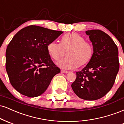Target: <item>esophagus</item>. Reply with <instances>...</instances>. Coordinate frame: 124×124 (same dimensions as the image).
<instances>
[{
  "label": "esophagus",
  "instance_id": "esophagus-1",
  "mask_svg": "<svg viewBox=\"0 0 124 124\" xmlns=\"http://www.w3.org/2000/svg\"><path fill=\"white\" fill-rule=\"evenodd\" d=\"M62 73H64V74H67L69 72V71H66V70H62Z\"/></svg>",
  "mask_w": 124,
  "mask_h": 124
}]
</instances>
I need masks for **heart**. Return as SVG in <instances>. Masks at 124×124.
Segmentation results:
<instances>
[{"instance_id":"obj_1","label":"heart","mask_w":124,"mask_h":124,"mask_svg":"<svg viewBox=\"0 0 124 124\" xmlns=\"http://www.w3.org/2000/svg\"><path fill=\"white\" fill-rule=\"evenodd\" d=\"M49 56L56 61L60 60L67 56L63 64L65 68L73 69L82 67L91 61L93 54L92 46L85 39L75 32L69 33L62 38L61 44L51 42L47 46Z\"/></svg>"}]
</instances>
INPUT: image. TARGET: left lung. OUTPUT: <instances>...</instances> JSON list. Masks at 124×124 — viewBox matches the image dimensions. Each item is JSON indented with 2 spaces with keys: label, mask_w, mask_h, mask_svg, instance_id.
Masks as SVG:
<instances>
[{
  "label": "left lung",
  "mask_w": 124,
  "mask_h": 124,
  "mask_svg": "<svg viewBox=\"0 0 124 124\" xmlns=\"http://www.w3.org/2000/svg\"><path fill=\"white\" fill-rule=\"evenodd\" d=\"M93 49L92 59L71 85L79 98L86 100L99 99L105 96L114 85L120 68L118 49L108 35L99 30L85 32Z\"/></svg>",
  "instance_id": "8db88e82"
}]
</instances>
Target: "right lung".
<instances>
[{"label": "right lung", "mask_w": 124, "mask_h": 124, "mask_svg": "<svg viewBox=\"0 0 124 124\" xmlns=\"http://www.w3.org/2000/svg\"><path fill=\"white\" fill-rule=\"evenodd\" d=\"M62 31L30 25L19 31L7 46L6 69L11 85L30 97L41 95L52 78L60 72L53 63L47 46Z\"/></svg>", "instance_id": "obj_1"}]
</instances>
